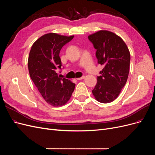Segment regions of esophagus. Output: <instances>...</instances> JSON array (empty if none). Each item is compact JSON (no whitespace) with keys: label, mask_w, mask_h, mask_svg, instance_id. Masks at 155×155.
Returning a JSON list of instances; mask_svg holds the SVG:
<instances>
[{"label":"esophagus","mask_w":155,"mask_h":155,"mask_svg":"<svg viewBox=\"0 0 155 155\" xmlns=\"http://www.w3.org/2000/svg\"><path fill=\"white\" fill-rule=\"evenodd\" d=\"M85 78V77L84 76H82V77H80V78H77L76 79L77 80H78V81H80V80H82V79H84Z\"/></svg>","instance_id":"esophagus-1"}]
</instances>
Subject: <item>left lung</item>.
Here are the masks:
<instances>
[{"mask_svg":"<svg viewBox=\"0 0 155 155\" xmlns=\"http://www.w3.org/2000/svg\"><path fill=\"white\" fill-rule=\"evenodd\" d=\"M88 39L97 50L98 64L104 66L92 93L98 102H111L127 82L130 53L123 40L111 31H99L89 35Z\"/></svg>","mask_w":155,"mask_h":155,"instance_id":"obj_1","label":"left lung"}]
</instances>
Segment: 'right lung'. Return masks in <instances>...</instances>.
<instances>
[{"mask_svg": "<svg viewBox=\"0 0 155 155\" xmlns=\"http://www.w3.org/2000/svg\"><path fill=\"white\" fill-rule=\"evenodd\" d=\"M73 37L53 33L46 34L34 42L29 52V75L45 101L54 107L66 104L75 87V84L61 78L57 73L62 69L60 51Z\"/></svg>", "mask_w": 155, "mask_h": 155, "instance_id": "1", "label": "right lung"}]
</instances>
